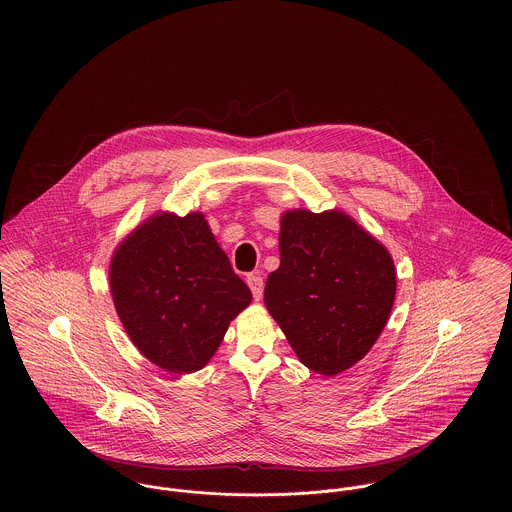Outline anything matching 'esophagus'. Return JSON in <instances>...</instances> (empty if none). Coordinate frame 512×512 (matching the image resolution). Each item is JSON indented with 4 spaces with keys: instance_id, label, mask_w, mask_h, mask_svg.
Returning <instances> with one entry per match:
<instances>
[{
    "instance_id": "34e87169",
    "label": "esophagus",
    "mask_w": 512,
    "mask_h": 512,
    "mask_svg": "<svg viewBox=\"0 0 512 512\" xmlns=\"http://www.w3.org/2000/svg\"><path fill=\"white\" fill-rule=\"evenodd\" d=\"M246 282H248V286H250V290H252L254 299L260 301V297H262V293H264V280H262V276H260V274H248Z\"/></svg>"
}]
</instances>
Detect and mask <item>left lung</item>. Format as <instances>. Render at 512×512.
Here are the masks:
<instances>
[{"label":"left lung","instance_id":"8db88e82","mask_svg":"<svg viewBox=\"0 0 512 512\" xmlns=\"http://www.w3.org/2000/svg\"><path fill=\"white\" fill-rule=\"evenodd\" d=\"M280 268L264 303L299 361L335 376L380 337L396 295L388 250L343 211L282 215Z\"/></svg>","mask_w":512,"mask_h":512}]
</instances>
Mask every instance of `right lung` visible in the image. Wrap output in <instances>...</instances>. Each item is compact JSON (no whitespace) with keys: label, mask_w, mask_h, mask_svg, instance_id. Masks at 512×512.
I'll return each instance as SVG.
<instances>
[{"label":"right lung","mask_w":512,"mask_h":512,"mask_svg":"<svg viewBox=\"0 0 512 512\" xmlns=\"http://www.w3.org/2000/svg\"><path fill=\"white\" fill-rule=\"evenodd\" d=\"M110 293L138 351L173 374L207 365L252 301L203 213H157L126 236L110 262Z\"/></svg>","instance_id":"add662e5"}]
</instances>
